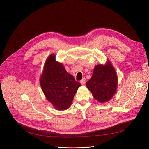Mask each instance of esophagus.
<instances>
[{"label":"esophagus","mask_w":149,"mask_h":149,"mask_svg":"<svg viewBox=\"0 0 149 149\" xmlns=\"http://www.w3.org/2000/svg\"><path fill=\"white\" fill-rule=\"evenodd\" d=\"M85 82H86V79H85V78H83L82 79L81 81V84H82V85H85Z\"/></svg>","instance_id":"1"}]
</instances>
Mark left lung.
Returning <instances> with one entry per match:
<instances>
[{"label":"left lung","instance_id":"obj_1","mask_svg":"<svg viewBox=\"0 0 149 149\" xmlns=\"http://www.w3.org/2000/svg\"><path fill=\"white\" fill-rule=\"evenodd\" d=\"M118 78L110 61L95 65L90 79L86 83L94 98L100 103L110 100L117 91Z\"/></svg>","mask_w":149,"mask_h":149}]
</instances>
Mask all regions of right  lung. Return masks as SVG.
Instances as JSON below:
<instances>
[{
	"instance_id": "1",
	"label": "right lung",
	"mask_w": 149,
	"mask_h": 149,
	"mask_svg": "<svg viewBox=\"0 0 149 149\" xmlns=\"http://www.w3.org/2000/svg\"><path fill=\"white\" fill-rule=\"evenodd\" d=\"M55 57L52 54L47 58L40 82L47 100L56 110L63 111L70 107L81 84L66 71L62 63L56 61Z\"/></svg>"
}]
</instances>
